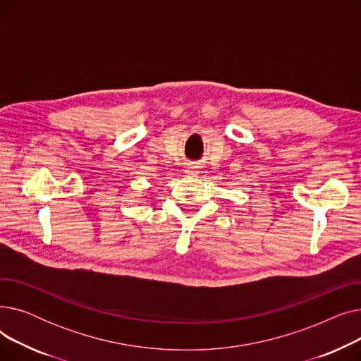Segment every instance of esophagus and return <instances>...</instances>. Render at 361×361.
<instances>
[{
    "label": "esophagus",
    "mask_w": 361,
    "mask_h": 361,
    "mask_svg": "<svg viewBox=\"0 0 361 361\" xmlns=\"http://www.w3.org/2000/svg\"><path fill=\"white\" fill-rule=\"evenodd\" d=\"M185 173H187L188 176H190V177H196V176L199 174V166H196V165H190V166H187Z\"/></svg>",
    "instance_id": "esophagus-1"
}]
</instances>
